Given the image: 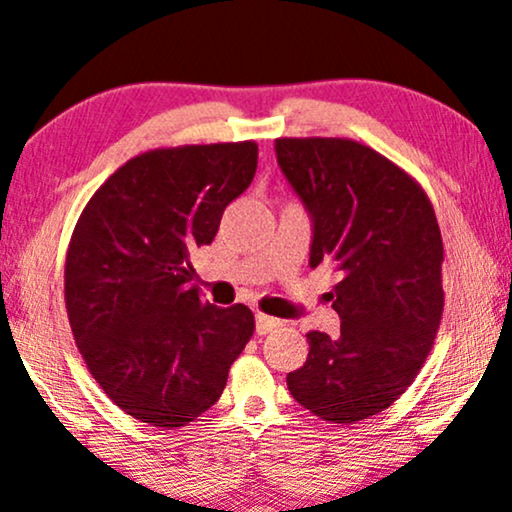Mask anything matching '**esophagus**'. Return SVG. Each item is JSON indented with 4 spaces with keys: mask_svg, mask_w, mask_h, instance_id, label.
I'll list each match as a JSON object with an SVG mask.
<instances>
[{
    "mask_svg": "<svg viewBox=\"0 0 512 512\" xmlns=\"http://www.w3.org/2000/svg\"><path fill=\"white\" fill-rule=\"evenodd\" d=\"M255 328L260 335H267V333H274L281 328V321L274 319V316H267V314H257L255 316Z\"/></svg>",
    "mask_w": 512,
    "mask_h": 512,
    "instance_id": "1",
    "label": "esophagus"
}]
</instances>
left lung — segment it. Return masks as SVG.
Returning a JSON list of instances; mask_svg holds the SVG:
<instances>
[{
    "instance_id": "obj_1",
    "label": "left lung",
    "mask_w": 512,
    "mask_h": 512,
    "mask_svg": "<svg viewBox=\"0 0 512 512\" xmlns=\"http://www.w3.org/2000/svg\"><path fill=\"white\" fill-rule=\"evenodd\" d=\"M276 158L314 219L309 264H331L340 335L307 333L288 373L297 404L328 423L392 406L428 359L444 312V243L423 186L354 139L281 137Z\"/></svg>"
}]
</instances>
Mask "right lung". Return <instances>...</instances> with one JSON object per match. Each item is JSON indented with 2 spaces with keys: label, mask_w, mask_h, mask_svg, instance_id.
I'll list each match as a JSON object with an SVG mask.
<instances>
[{
  "label": "right lung",
  "mask_w": 512,
  "mask_h": 512,
  "mask_svg": "<svg viewBox=\"0 0 512 512\" xmlns=\"http://www.w3.org/2000/svg\"><path fill=\"white\" fill-rule=\"evenodd\" d=\"M255 170V141L153 148L103 181L77 219L63 274L75 345L141 423H193L255 333L245 304L215 307L191 286V252L212 243Z\"/></svg>",
  "instance_id": "1"
}]
</instances>
